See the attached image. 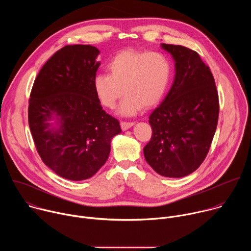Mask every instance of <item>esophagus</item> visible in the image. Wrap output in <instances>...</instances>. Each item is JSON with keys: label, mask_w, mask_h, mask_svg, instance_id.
Wrapping results in <instances>:
<instances>
[{"label": "esophagus", "mask_w": 251, "mask_h": 251, "mask_svg": "<svg viewBox=\"0 0 251 251\" xmlns=\"http://www.w3.org/2000/svg\"><path fill=\"white\" fill-rule=\"evenodd\" d=\"M134 124H135L134 122H126V121H122V122L120 123V126H121V129H122L123 131H126V130H128L129 128H131Z\"/></svg>", "instance_id": "obj_1"}]
</instances>
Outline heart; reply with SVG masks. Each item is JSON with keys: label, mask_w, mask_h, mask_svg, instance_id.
Wrapping results in <instances>:
<instances>
[{"label": "heart", "mask_w": 251, "mask_h": 251, "mask_svg": "<svg viewBox=\"0 0 251 251\" xmlns=\"http://www.w3.org/2000/svg\"><path fill=\"white\" fill-rule=\"evenodd\" d=\"M109 75H97L93 88L100 103L112 109L124 97L119 113L135 115L143 107L151 108L163 98L170 83L172 66L169 58L159 51L124 50L107 66Z\"/></svg>", "instance_id": "heart-1"}]
</instances>
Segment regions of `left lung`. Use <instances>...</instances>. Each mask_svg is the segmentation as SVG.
Masks as SVG:
<instances>
[{"mask_svg": "<svg viewBox=\"0 0 251 251\" xmlns=\"http://www.w3.org/2000/svg\"><path fill=\"white\" fill-rule=\"evenodd\" d=\"M175 61V78L165 99L151 113L152 137L144 147L147 163L159 175L182 177L205 159L216 133L220 103L209 67L183 46L162 44Z\"/></svg>", "mask_w": 251, "mask_h": 251, "instance_id": "obj_1", "label": "left lung"}]
</instances>
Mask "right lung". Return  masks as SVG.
I'll return each mask as SVG.
<instances>
[{"instance_id":"add662e5","label":"right lung","mask_w":251,"mask_h":251,"mask_svg":"<svg viewBox=\"0 0 251 251\" xmlns=\"http://www.w3.org/2000/svg\"><path fill=\"white\" fill-rule=\"evenodd\" d=\"M98 49L65 46L42 67L28 100V125L43 162L71 181L91 177L106 163L119 121L107 114L93 79ZM56 119L54 125L48 121Z\"/></svg>"}]
</instances>
